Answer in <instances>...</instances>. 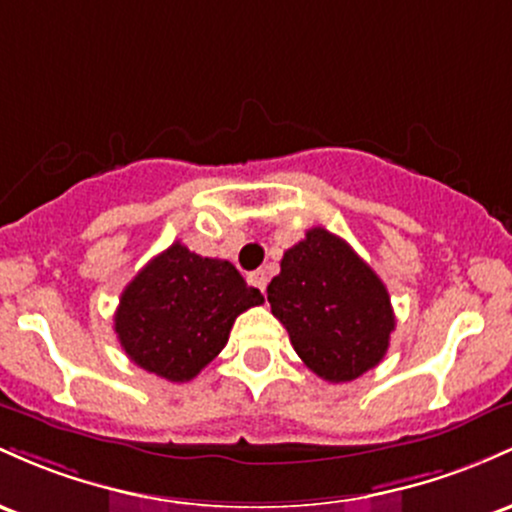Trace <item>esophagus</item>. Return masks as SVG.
I'll return each instance as SVG.
<instances>
[{
    "mask_svg": "<svg viewBox=\"0 0 512 512\" xmlns=\"http://www.w3.org/2000/svg\"><path fill=\"white\" fill-rule=\"evenodd\" d=\"M247 282L255 286V289L265 291V289H267V274L262 272V269H257V272H250V277H247Z\"/></svg>",
    "mask_w": 512,
    "mask_h": 512,
    "instance_id": "34e87169",
    "label": "esophagus"
}]
</instances>
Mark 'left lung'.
I'll list each match as a JSON object with an SVG mask.
<instances>
[{
    "label": "left lung",
    "mask_w": 512,
    "mask_h": 512,
    "mask_svg": "<svg viewBox=\"0 0 512 512\" xmlns=\"http://www.w3.org/2000/svg\"><path fill=\"white\" fill-rule=\"evenodd\" d=\"M267 301L303 364L333 384L374 369L396 328L384 282L345 240L320 226L284 252Z\"/></svg>",
    "instance_id": "left-lung-1"
}]
</instances>
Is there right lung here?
<instances>
[{
    "label": "right lung",
    "instance_id": "add662e5",
    "mask_svg": "<svg viewBox=\"0 0 512 512\" xmlns=\"http://www.w3.org/2000/svg\"><path fill=\"white\" fill-rule=\"evenodd\" d=\"M262 301L228 260L172 243L123 289L114 330L133 364L184 384L226 347L235 318Z\"/></svg>",
    "mask_w": 512,
    "mask_h": 512
}]
</instances>
